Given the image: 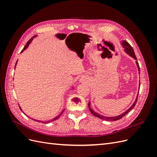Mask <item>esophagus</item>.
I'll return each instance as SVG.
<instances>
[{"mask_svg": "<svg viewBox=\"0 0 157 157\" xmlns=\"http://www.w3.org/2000/svg\"><path fill=\"white\" fill-rule=\"evenodd\" d=\"M79 82H82V83L86 82V78H84V77H82L81 78H80V79L79 80Z\"/></svg>", "mask_w": 157, "mask_h": 157, "instance_id": "obj_1", "label": "esophagus"}]
</instances>
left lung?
Listing matches in <instances>:
<instances>
[{"instance_id":"8db88e82","label":"left lung","mask_w":157,"mask_h":157,"mask_svg":"<svg viewBox=\"0 0 157 157\" xmlns=\"http://www.w3.org/2000/svg\"><path fill=\"white\" fill-rule=\"evenodd\" d=\"M121 44L122 45V48H124V51L125 53L126 54H128L129 56H130L131 58H132L133 59H134L136 60V65H137V70H138V73L139 75L140 74V66H139V64H138V62L137 61V58H136V56L135 55V53H134V50H133L132 47L128 43V42L124 40H122L121 42ZM140 82L139 81V90H138V92L140 90ZM137 97H138V92H137V96H136V98L135 99V101L134 102V103L132 104V106L129 108L126 111H124V113H122V114H121V115H117V116H115V117H105V116H103L101 115H100V114H99L96 112H95L93 109H92L91 107H90V102L89 101L88 103V108H89V110L90 111V112H91V113L92 114V115L95 117H98L99 118H101V119L102 120H105V121H117V120H119L121 119V118H122L124 116H125L126 114L130 112L132 109L134 108L136 105V104L137 103Z\"/></svg>"}]
</instances>
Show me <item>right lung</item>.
<instances>
[{
	"label": "right lung",
	"instance_id": "right-lung-1",
	"mask_svg": "<svg viewBox=\"0 0 157 157\" xmlns=\"http://www.w3.org/2000/svg\"><path fill=\"white\" fill-rule=\"evenodd\" d=\"M36 36L37 35H35V36H33V37H32L31 38V39L29 40V41H28L27 42V44H26V45L25 46V47H24V48H23V49L21 50V53H22V52H23V51H24L25 50H26L27 48H28V46H29V45L31 43V42H32V40H33V39H35V38L36 37ZM17 61H16V65H15V68H16V65H17ZM74 88V86H73L72 87V88H71V90H73ZM19 107H20V109H21V110H22V109H21V108L20 107V105H19ZM64 110H65V109H63V110L62 111V112H61L60 114H59V115H58V116H57L56 117H55L54 118V119H52V121H46V122H42V121H38V120H35V119H34V118H33V120H34V121H37V122H44V123H46H46H49L50 122H52V121H56V120H57V119H58V118L60 117V116L61 115H62V113H63V111H64ZM23 112V111H22ZM25 114V113H24Z\"/></svg>",
	"mask_w": 157,
	"mask_h": 157
}]
</instances>
